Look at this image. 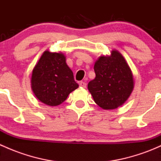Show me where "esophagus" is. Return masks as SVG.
<instances>
[{"label": "esophagus", "instance_id": "esophagus-1", "mask_svg": "<svg viewBox=\"0 0 161 161\" xmlns=\"http://www.w3.org/2000/svg\"><path fill=\"white\" fill-rule=\"evenodd\" d=\"M79 86L82 87V88H86V83L84 82H79Z\"/></svg>", "mask_w": 161, "mask_h": 161}]
</instances>
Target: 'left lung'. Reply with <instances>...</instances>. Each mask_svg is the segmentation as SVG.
<instances>
[{
	"mask_svg": "<svg viewBox=\"0 0 161 161\" xmlns=\"http://www.w3.org/2000/svg\"><path fill=\"white\" fill-rule=\"evenodd\" d=\"M96 77L88 83L95 103L104 110L121 106L132 92L134 81L124 57L118 50L110 56H101L94 64Z\"/></svg>",
	"mask_w": 161,
	"mask_h": 161,
	"instance_id": "8db88e82",
	"label": "left lung"
}]
</instances>
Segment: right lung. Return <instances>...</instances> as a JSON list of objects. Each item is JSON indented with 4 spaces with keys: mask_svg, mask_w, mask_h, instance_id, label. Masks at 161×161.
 <instances>
[{
    "mask_svg": "<svg viewBox=\"0 0 161 161\" xmlns=\"http://www.w3.org/2000/svg\"><path fill=\"white\" fill-rule=\"evenodd\" d=\"M31 86L36 97L49 106H58L79 87L62 53L46 50L34 67Z\"/></svg>",
    "mask_w": 161,
    "mask_h": 161,
    "instance_id": "1",
    "label": "right lung"
}]
</instances>
